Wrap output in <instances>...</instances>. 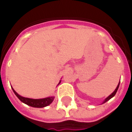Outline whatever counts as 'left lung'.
<instances>
[{"mask_svg":"<svg viewBox=\"0 0 132 132\" xmlns=\"http://www.w3.org/2000/svg\"><path fill=\"white\" fill-rule=\"evenodd\" d=\"M119 83H120V81H119ZM119 84H118V86H117V88H116V89H115V90H114V91L113 93H112V94L110 95H109V96H108V97H107V98H106V99L105 100V101H104V102H102V103H105V102H107V101H108V100H110L111 98H112V97H114V95H115V94H116L117 91V90H118V88H119Z\"/></svg>","mask_w":132,"mask_h":132,"instance_id":"left-lung-1","label":"left lung"}]
</instances>
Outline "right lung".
<instances>
[{
	"label": "right lung",
	"instance_id": "add662e5",
	"mask_svg": "<svg viewBox=\"0 0 132 132\" xmlns=\"http://www.w3.org/2000/svg\"><path fill=\"white\" fill-rule=\"evenodd\" d=\"M13 90L14 93L15 94L17 97H18L19 100L21 102H24L26 105L33 107V108H44L50 105L53 100L54 97H46V98H43V99H31V98H27V97H24L20 96L16 93L13 88Z\"/></svg>",
	"mask_w": 132,
	"mask_h": 132
}]
</instances>
